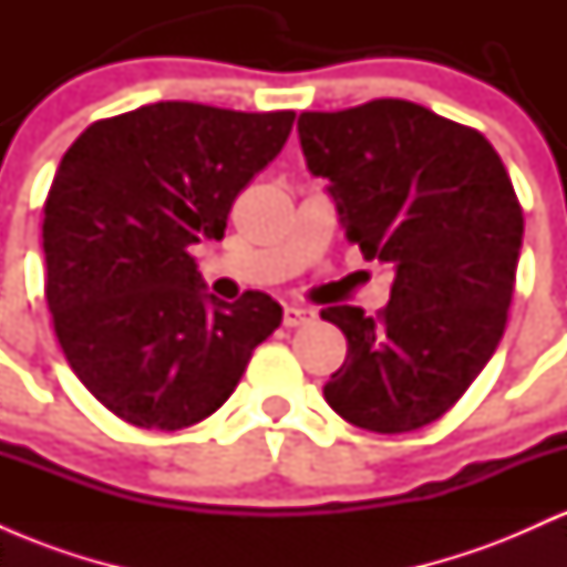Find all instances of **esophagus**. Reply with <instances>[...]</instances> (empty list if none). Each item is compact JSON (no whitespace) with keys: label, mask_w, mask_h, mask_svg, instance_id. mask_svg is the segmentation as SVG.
<instances>
[{"label":"esophagus","mask_w":567,"mask_h":567,"mask_svg":"<svg viewBox=\"0 0 567 567\" xmlns=\"http://www.w3.org/2000/svg\"><path fill=\"white\" fill-rule=\"evenodd\" d=\"M315 320V311L311 309H301V306H285L282 322L285 328H298V324H309Z\"/></svg>","instance_id":"esophagus-1"}]
</instances>
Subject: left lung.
Masks as SVG:
<instances>
[{"instance_id": "left-lung-1", "label": "left lung", "mask_w": 567, "mask_h": 567, "mask_svg": "<svg viewBox=\"0 0 567 567\" xmlns=\"http://www.w3.org/2000/svg\"><path fill=\"white\" fill-rule=\"evenodd\" d=\"M298 138L349 243L394 269L379 317L357 306L320 311L349 343L324 400L368 432L432 424L504 336L523 247L509 173L477 130L400 97L303 112Z\"/></svg>"}]
</instances>
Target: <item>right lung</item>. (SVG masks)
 <instances>
[{
    "label": "right lung",
    "mask_w": 567,
    "mask_h": 567,
    "mask_svg": "<svg viewBox=\"0 0 567 567\" xmlns=\"http://www.w3.org/2000/svg\"><path fill=\"white\" fill-rule=\"evenodd\" d=\"M292 120L159 101L93 122L63 154L44 202V298L76 379L127 424H199L282 322L266 292H207L188 247L224 239Z\"/></svg>",
    "instance_id": "right-lung-1"
}]
</instances>
